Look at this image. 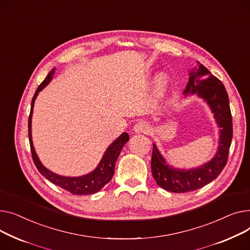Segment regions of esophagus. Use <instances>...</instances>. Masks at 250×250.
Here are the masks:
<instances>
[{
  "label": "esophagus",
  "instance_id": "1",
  "mask_svg": "<svg viewBox=\"0 0 250 250\" xmlns=\"http://www.w3.org/2000/svg\"><path fill=\"white\" fill-rule=\"evenodd\" d=\"M133 130L136 132V133H148L150 130V125L146 121H138L134 125Z\"/></svg>",
  "mask_w": 250,
  "mask_h": 250
}]
</instances>
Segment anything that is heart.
<instances>
[{
	"label": "heart",
	"mask_w": 250,
	"mask_h": 250,
	"mask_svg": "<svg viewBox=\"0 0 250 250\" xmlns=\"http://www.w3.org/2000/svg\"><path fill=\"white\" fill-rule=\"evenodd\" d=\"M166 83H167V81H166V78H165V77L160 76V77L157 78V80H156V92H157L158 94H160L161 92L164 91Z\"/></svg>",
	"instance_id": "b5f03b06"
}]
</instances>
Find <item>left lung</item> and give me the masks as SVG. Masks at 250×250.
<instances>
[{
  "instance_id": "8db88e82",
  "label": "left lung",
  "mask_w": 250,
  "mask_h": 250,
  "mask_svg": "<svg viewBox=\"0 0 250 250\" xmlns=\"http://www.w3.org/2000/svg\"><path fill=\"white\" fill-rule=\"evenodd\" d=\"M197 93L210 105L220 130L219 148L215 157L199 168L179 170L168 167L153 144L151 157L152 177L156 184L171 193H187L201 188L215 180L225 167L233 136L229 98L222 82L208 68L198 62V68L189 72L185 94Z\"/></svg>"
}]
</instances>
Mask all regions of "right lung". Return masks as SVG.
Wrapping results in <instances>:
<instances>
[{"mask_svg":"<svg viewBox=\"0 0 250 250\" xmlns=\"http://www.w3.org/2000/svg\"><path fill=\"white\" fill-rule=\"evenodd\" d=\"M53 72H54V68L48 73L46 79L39 84L31 102V110H30V115H29V119H28V135H29V142H30L32 158L39 172L54 185L61 187L62 188L67 190V192L71 193L72 195H92L99 192L100 189L104 188L106 184H108L111 181L114 174L117 158H118L125 143L129 140V135L124 132L120 137L117 138L106 150L98 167L93 172L83 175V177H79V178L62 177V175H58L48 170L46 167H44L40 163V160L38 159L37 154L35 153V150L33 147V143L31 139V117H32L33 105H34L36 96L43 89V87L46 84H48V83L51 81L52 79L51 76L53 75Z\"/></svg>","mask_w":250,"mask_h":250,"instance_id":"right-lung-1","label":"right lung"}]
</instances>
